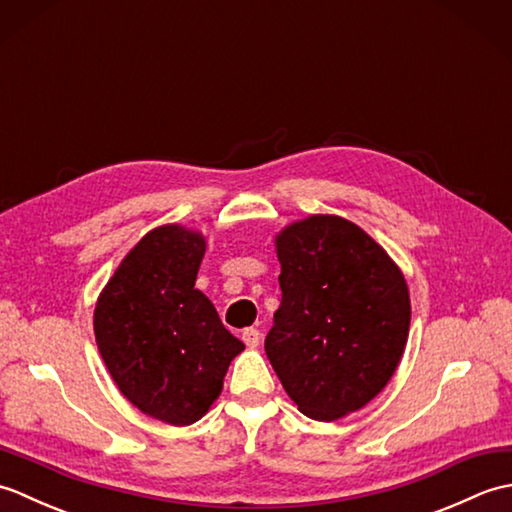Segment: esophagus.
I'll use <instances>...</instances> for the list:
<instances>
[{"label":"esophagus","mask_w":512,"mask_h":512,"mask_svg":"<svg viewBox=\"0 0 512 512\" xmlns=\"http://www.w3.org/2000/svg\"><path fill=\"white\" fill-rule=\"evenodd\" d=\"M242 341L248 345V347H257L259 343H262V334H259V330L255 328H246L242 332Z\"/></svg>","instance_id":"34e87169"}]
</instances>
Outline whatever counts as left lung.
Wrapping results in <instances>:
<instances>
[{
    "instance_id": "1",
    "label": "left lung",
    "mask_w": 512,
    "mask_h": 512,
    "mask_svg": "<svg viewBox=\"0 0 512 512\" xmlns=\"http://www.w3.org/2000/svg\"><path fill=\"white\" fill-rule=\"evenodd\" d=\"M281 303L266 336L286 394L312 420L363 409L405 352L411 301L405 275L361 226L310 215L275 235Z\"/></svg>"
}]
</instances>
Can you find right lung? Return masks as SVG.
I'll list each match as a JSON object with an SVG mask.
<instances>
[{"instance_id":"add662e5","label":"right lung","mask_w":512,"mask_h":512,"mask_svg":"<svg viewBox=\"0 0 512 512\" xmlns=\"http://www.w3.org/2000/svg\"><path fill=\"white\" fill-rule=\"evenodd\" d=\"M206 250L180 224L149 231L129 250L94 308V336L121 394L173 427L200 420L244 352L213 303L195 288Z\"/></svg>"}]
</instances>
